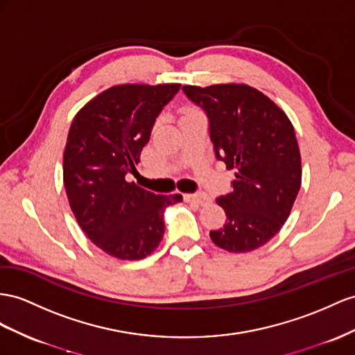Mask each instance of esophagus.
Segmentation results:
<instances>
[{"mask_svg": "<svg viewBox=\"0 0 355 355\" xmlns=\"http://www.w3.org/2000/svg\"><path fill=\"white\" fill-rule=\"evenodd\" d=\"M184 201H189V202H196L199 205H207L208 202L211 201L210 196H208L207 193L201 192V193H186L184 195Z\"/></svg>", "mask_w": 355, "mask_h": 355, "instance_id": "34e87169", "label": "esophagus"}]
</instances>
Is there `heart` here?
<instances>
[{
	"label": "heart",
	"instance_id": "1",
	"mask_svg": "<svg viewBox=\"0 0 355 355\" xmlns=\"http://www.w3.org/2000/svg\"><path fill=\"white\" fill-rule=\"evenodd\" d=\"M195 111V109H186V111H184V115L186 114H189V112H193Z\"/></svg>",
	"mask_w": 355,
	"mask_h": 355
}]
</instances>
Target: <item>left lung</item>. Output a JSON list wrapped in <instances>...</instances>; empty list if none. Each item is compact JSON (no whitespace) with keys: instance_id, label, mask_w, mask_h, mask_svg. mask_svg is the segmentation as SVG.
I'll return each mask as SVG.
<instances>
[{"instance_id":"left-lung-1","label":"left lung","mask_w":355,"mask_h":355,"mask_svg":"<svg viewBox=\"0 0 355 355\" xmlns=\"http://www.w3.org/2000/svg\"><path fill=\"white\" fill-rule=\"evenodd\" d=\"M183 91L207 112L216 157L237 171L232 192L216 199L226 223L210 231L213 243L234 253L264 246L286 222L302 186L293 123L248 84L184 85Z\"/></svg>"}]
</instances>
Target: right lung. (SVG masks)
Returning a JSON list of instances; mask_svg holds the SVG:
<instances>
[{
  "instance_id": "obj_1",
  "label": "right lung",
  "mask_w": 355,
  "mask_h": 355,
  "mask_svg": "<svg viewBox=\"0 0 355 355\" xmlns=\"http://www.w3.org/2000/svg\"><path fill=\"white\" fill-rule=\"evenodd\" d=\"M181 84H121L79 109L62 156V181L80 230L109 257L136 261L157 249L163 210L181 195H156L125 181L136 172L153 124Z\"/></svg>"
}]
</instances>
